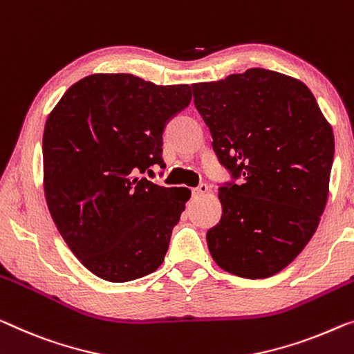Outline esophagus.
Wrapping results in <instances>:
<instances>
[{
  "label": "esophagus",
  "instance_id": "1",
  "mask_svg": "<svg viewBox=\"0 0 354 354\" xmlns=\"http://www.w3.org/2000/svg\"><path fill=\"white\" fill-rule=\"evenodd\" d=\"M208 192V184H205V183H202V184H198L197 187L195 189H192V194H194V197H202V195H205Z\"/></svg>",
  "mask_w": 354,
  "mask_h": 354
}]
</instances>
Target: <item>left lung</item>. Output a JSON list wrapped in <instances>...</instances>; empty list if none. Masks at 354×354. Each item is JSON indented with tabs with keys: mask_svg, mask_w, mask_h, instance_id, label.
<instances>
[{
	"mask_svg": "<svg viewBox=\"0 0 354 354\" xmlns=\"http://www.w3.org/2000/svg\"><path fill=\"white\" fill-rule=\"evenodd\" d=\"M192 91L232 175L219 187V224L207 232L211 256L232 275H275L307 246L328 202L330 125L304 82L263 68Z\"/></svg>",
	"mask_w": 354,
	"mask_h": 354,
	"instance_id": "obj_1",
	"label": "left lung"
}]
</instances>
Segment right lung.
Listing matches in <instances>:
<instances>
[{"instance_id": "obj_1", "label": "right lung", "mask_w": 354, "mask_h": 354, "mask_svg": "<svg viewBox=\"0 0 354 354\" xmlns=\"http://www.w3.org/2000/svg\"><path fill=\"white\" fill-rule=\"evenodd\" d=\"M191 100L187 84L91 75L73 84L47 118V207L68 248L93 275L125 283L163 262L191 191L138 175L152 165L165 168L162 133Z\"/></svg>"}]
</instances>
